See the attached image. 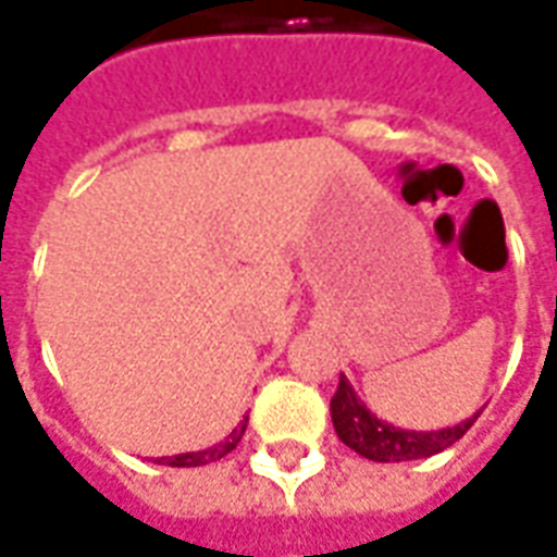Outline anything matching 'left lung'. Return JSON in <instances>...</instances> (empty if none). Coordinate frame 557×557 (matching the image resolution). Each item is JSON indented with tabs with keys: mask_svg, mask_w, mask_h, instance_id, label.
Masks as SVG:
<instances>
[{
	"mask_svg": "<svg viewBox=\"0 0 557 557\" xmlns=\"http://www.w3.org/2000/svg\"><path fill=\"white\" fill-rule=\"evenodd\" d=\"M480 411L459 420L456 426L423 432L403 430V426L375 418L373 411L367 409V403L355 394L346 375H339L337 394L331 397V420H334L339 442L373 462H409V459H426V456L442 454L474 426Z\"/></svg>",
	"mask_w": 557,
	"mask_h": 557,
	"instance_id": "8db88e82",
	"label": "left lung"
}]
</instances>
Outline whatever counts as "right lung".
<instances>
[{"mask_svg":"<svg viewBox=\"0 0 557 557\" xmlns=\"http://www.w3.org/2000/svg\"><path fill=\"white\" fill-rule=\"evenodd\" d=\"M244 430H247V418L235 426V430L223 438V442L211 444L206 450H190V454H175V456H160L154 459L158 466H172V468H194V466H208V462H214V459H223L226 454H232L238 442H242Z\"/></svg>","mask_w":557,"mask_h":557,"instance_id":"obj_1","label":"right lung"}]
</instances>
